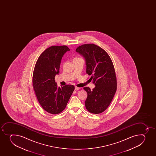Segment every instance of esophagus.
I'll list each match as a JSON object with an SVG mask.
<instances>
[{"label":"esophagus","instance_id":"34e87169","mask_svg":"<svg viewBox=\"0 0 156 156\" xmlns=\"http://www.w3.org/2000/svg\"><path fill=\"white\" fill-rule=\"evenodd\" d=\"M75 90H80L81 88L80 87H75Z\"/></svg>","mask_w":156,"mask_h":156}]
</instances>
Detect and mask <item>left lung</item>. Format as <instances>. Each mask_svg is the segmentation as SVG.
Listing matches in <instances>:
<instances>
[{"label": "left lung", "instance_id": "obj_1", "mask_svg": "<svg viewBox=\"0 0 156 156\" xmlns=\"http://www.w3.org/2000/svg\"><path fill=\"white\" fill-rule=\"evenodd\" d=\"M77 52L85 58L87 73L91 75L95 87H84L87 93L85 101L87 110L94 114L101 113L109 106L117 88V80L112 61L108 53L94 44L79 46Z\"/></svg>", "mask_w": 156, "mask_h": 156}]
</instances>
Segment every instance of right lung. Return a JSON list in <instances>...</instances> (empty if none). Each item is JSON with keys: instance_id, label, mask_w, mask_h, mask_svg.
<instances>
[{"instance_id": "obj_1", "label": "right lung", "mask_w": 156, "mask_h": 156, "mask_svg": "<svg viewBox=\"0 0 156 156\" xmlns=\"http://www.w3.org/2000/svg\"><path fill=\"white\" fill-rule=\"evenodd\" d=\"M69 48L66 45L52 46L41 54L36 62L33 75V87L42 108L47 112L57 114L65 109L75 87H58L55 81L59 73L62 57Z\"/></svg>"}]
</instances>
